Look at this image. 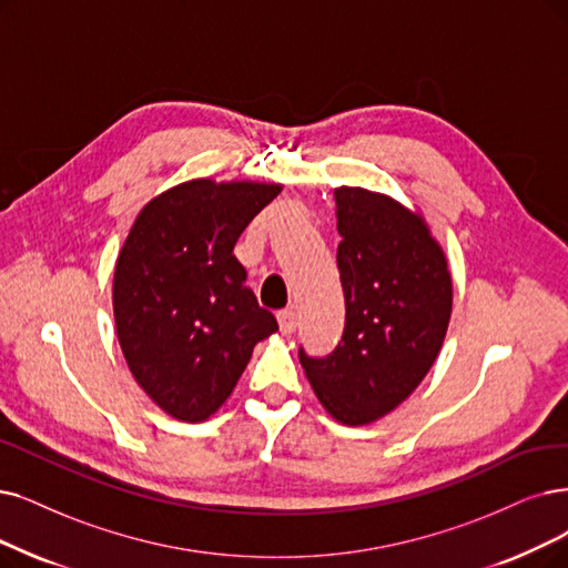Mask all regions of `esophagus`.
Segmentation results:
<instances>
[{"instance_id": "esophagus-1", "label": "esophagus", "mask_w": 568, "mask_h": 568, "mask_svg": "<svg viewBox=\"0 0 568 568\" xmlns=\"http://www.w3.org/2000/svg\"><path fill=\"white\" fill-rule=\"evenodd\" d=\"M277 324H280V331L284 335H291L293 331H296V326H298V316H296V312H293V310H280L277 312Z\"/></svg>"}]
</instances>
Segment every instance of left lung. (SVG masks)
Instances as JSON below:
<instances>
[{"label": "left lung", "instance_id": "left-lung-1", "mask_svg": "<svg viewBox=\"0 0 568 568\" xmlns=\"http://www.w3.org/2000/svg\"><path fill=\"white\" fill-rule=\"evenodd\" d=\"M345 331L326 356L298 352L326 410L371 424L410 396L443 347L452 280L422 216L366 189L335 191Z\"/></svg>", "mask_w": 568, "mask_h": 568}]
</instances>
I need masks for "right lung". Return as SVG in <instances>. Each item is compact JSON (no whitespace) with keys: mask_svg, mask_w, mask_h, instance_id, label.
Listing matches in <instances>:
<instances>
[{"mask_svg":"<svg viewBox=\"0 0 568 568\" xmlns=\"http://www.w3.org/2000/svg\"><path fill=\"white\" fill-rule=\"evenodd\" d=\"M280 184L195 179L140 212L113 272V316L140 387L184 422L214 415L277 320L246 286L237 237Z\"/></svg>","mask_w":568,"mask_h":568,"instance_id":"add662e5","label":"right lung"}]
</instances>
